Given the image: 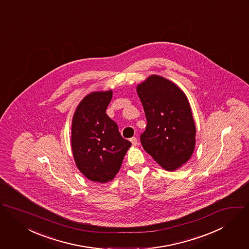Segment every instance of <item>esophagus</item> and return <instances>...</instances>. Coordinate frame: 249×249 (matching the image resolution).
<instances>
[{"label":"esophagus","instance_id":"1","mask_svg":"<svg viewBox=\"0 0 249 249\" xmlns=\"http://www.w3.org/2000/svg\"><path fill=\"white\" fill-rule=\"evenodd\" d=\"M131 142H132V144H133V146H137L138 144V138H132L131 139Z\"/></svg>","mask_w":249,"mask_h":249}]
</instances>
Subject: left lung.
I'll return each instance as SVG.
<instances>
[{
    "label": "left lung",
    "mask_w": 249,
    "mask_h": 249,
    "mask_svg": "<svg viewBox=\"0 0 249 249\" xmlns=\"http://www.w3.org/2000/svg\"><path fill=\"white\" fill-rule=\"evenodd\" d=\"M147 127L140 136L144 150L167 171H175L191 158L196 127L188 99L171 81L150 76L138 86Z\"/></svg>",
    "instance_id": "left-lung-1"
}]
</instances>
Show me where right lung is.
I'll return each instance as SVG.
<instances>
[{
	"label": "right lung",
	"instance_id": "1",
	"mask_svg": "<svg viewBox=\"0 0 249 249\" xmlns=\"http://www.w3.org/2000/svg\"><path fill=\"white\" fill-rule=\"evenodd\" d=\"M112 91L88 94L72 118L71 148L75 163L91 181L105 183L119 171L132 143L121 137L117 124L106 114Z\"/></svg>",
	"mask_w": 249,
	"mask_h": 249
}]
</instances>
